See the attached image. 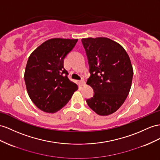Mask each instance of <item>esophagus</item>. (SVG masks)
I'll list each match as a JSON object with an SVG mask.
<instances>
[{
	"mask_svg": "<svg viewBox=\"0 0 160 160\" xmlns=\"http://www.w3.org/2000/svg\"><path fill=\"white\" fill-rule=\"evenodd\" d=\"M80 84H81L82 86H84V85L85 84V80H84V79H82V80L80 81Z\"/></svg>",
	"mask_w": 160,
	"mask_h": 160,
	"instance_id": "esophagus-1",
	"label": "esophagus"
}]
</instances>
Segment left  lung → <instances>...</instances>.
<instances>
[{
    "label": "left lung",
    "mask_w": 160,
    "mask_h": 160,
    "mask_svg": "<svg viewBox=\"0 0 160 160\" xmlns=\"http://www.w3.org/2000/svg\"><path fill=\"white\" fill-rule=\"evenodd\" d=\"M91 76L87 84L94 95L87 100L89 108L100 116L116 112L128 95L133 69L125 49L104 37L82 39Z\"/></svg>",
    "instance_id": "left-lung-1"
}]
</instances>
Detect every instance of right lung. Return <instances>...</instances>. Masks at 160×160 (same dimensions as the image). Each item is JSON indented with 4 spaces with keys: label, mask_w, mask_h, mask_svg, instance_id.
<instances>
[{
    "label": "right lung",
    "mask_w": 160,
    "mask_h": 160,
    "mask_svg": "<svg viewBox=\"0 0 160 160\" xmlns=\"http://www.w3.org/2000/svg\"><path fill=\"white\" fill-rule=\"evenodd\" d=\"M78 39L52 38L32 52L24 73L27 91L35 105L47 113L59 111L78 89L68 78L63 61Z\"/></svg>",
    "instance_id": "right-lung-1"
}]
</instances>
